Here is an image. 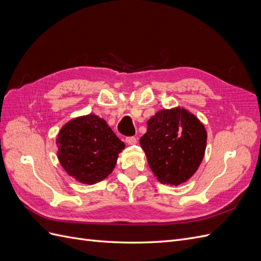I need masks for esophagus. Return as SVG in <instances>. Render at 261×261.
Here are the masks:
<instances>
[{
    "instance_id": "esophagus-1",
    "label": "esophagus",
    "mask_w": 261,
    "mask_h": 261,
    "mask_svg": "<svg viewBox=\"0 0 261 261\" xmlns=\"http://www.w3.org/2000/svg\"><path fill=\"white\" fill-rule=\"evenodd\" d=\"M125 141L127 145H136L137 144V139L135 137H127L125 139Z\"/></svg>"
}]
</instances>
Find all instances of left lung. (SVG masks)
I'll return each mask as SVG.
<instances>
[{
	"mask_svg": "<svg viewBox=\"0 0 261 261\" xmlns=\"http://www.w3.org/2000/svg\"><path fill=\"white\" fill-rule=\"evenodd\" d=\"M150 169L162 184L177 186L198 170L206 152L207 130L183 107L162 109L147 121L139 139Z\"/></svg>",
	"mask_w": 261,
	"mask_h": 261,
	"instance_id": "1",
	"label": "left lung"
}]
</instances>
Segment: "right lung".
<instances>
[{
	"mask_svg": "<svg viewBox=\"0 0 261 261\" xmlns=\"http://www.w3.org/2000/svg\"><path fill=\"white\" fill-rule=\"evenodd\" d=\"M55 143L62 168L77 181L88 185L111 174L125 148L103 118L91 113L63 125Z\"/></svg>",
	"mask_w": 261,
	"mask_h": 261,
	"instance_id": "add662e5",
	"label": "right lung"
}]
</instances>
